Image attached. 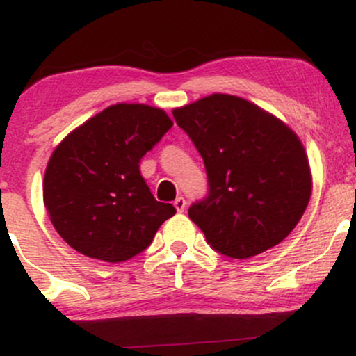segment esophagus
<instances>
[{"instance_id":"1","label":"esophagus","mask_w":356,"mask_h":356,"mask_svg":"<svg viewBox=\"0 0 356 356\" xmlns=\"http://www.w3.org/2000/svg\"><path fill=\"white\" fill-rule=\"evenodd\" d=\"M174 206H175V209H177V212H184V209H186V199L177 197L174 201Z\"/></svg>"}]
</instances>
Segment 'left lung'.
Wrapping results in <instances>:
<instances>
[{
	"instance_id": "left-lung-1",
	"label": "left lung",
	"mask_w": 356,
	"mask_h": 356,
	"mask_svg": "<svg viewBox=\"0 0 356 356\" xmlns=\"http://www.w3.org/2000/svg\"><path fill=\"white\" fill-rule=\"evenodd\" d=\"M207 174V195L189 207L212 249L248 259L300 222L312 195L305 147L280 118L251 102L214 93L174 110Z\"/></svg>"
}]
</instances>
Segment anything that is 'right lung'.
<instances>
[{"instance_id":"add662e5","label":"right lung","mask_w":356,"mask_h":356,"mask_svg":"<svg viewBox=\"0 0 356 356\" xmlns=\"http://www.w3.org/2000/svg\"><path fill=\"white\" fill-rule=\"evenodd\" d=\"M172 127L164 110L117 104L88 118L53 150L43 201L65 243L81 254L122 263L152 243L175 214L140 174V159Z\"/></svg>"}]
</instances>
